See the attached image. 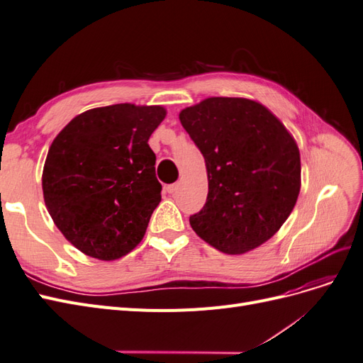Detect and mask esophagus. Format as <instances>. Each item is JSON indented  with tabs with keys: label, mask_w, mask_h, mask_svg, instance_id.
<instances>
[{
	"label": "esophagus",
	"mask_w": 363,
	"mask_h": 363,
	"mask_svg": "<svg viewBox=\"0 0 363 363\" xmlns=\"http://www.w3.org/2000/svg\"><path fill=\"white\" fill-rule=\"evenodd\" d=\"M164 189H167V192H168V194H175V192H177V189H179V184H177V183L168 184L167 188H164Z\"/></svg>",
	"instance_id": "1"
}]
</instances>
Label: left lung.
I'll return each instance as SVG.
<instances>
[{
    "instance_id": "1",
    "label": "left lung",
    "mask_w": 363,
    "mask_h": 363,
    "mask_svg": "<svg viewBox=\"0 0 363 363\" xmlns=\"http://www.w3.org/2000/svg\"><path fill=\"white\" fill-rule=\"evenodd\" d=\"M180 123L201 151L208 179L206 204L189 216L194 232L227 255L267 242L300 194V151L289 131L247 98H207L182 111Z\"/></svg>"
}]
</instances>
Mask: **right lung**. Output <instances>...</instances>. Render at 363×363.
I'll list each match as a JSON object with an SVG mask.
<instances>
[{"label":"right lung","mask_w":363,"mask_h":363,"mask_svg":"<svg viewBox=\"0 0 363 363\" xmlns=\"http://www.w3.org/2000/svg\"><path fill=\"white\" fill-rule=\"evenodd\" d=\"M164 115L160 106L91 108L52 140L43 200L54 224L84 255L115 260L144 238L162 200L148 139Z\"/></svg>","instance_id":"obj_1"}]
</instances>
